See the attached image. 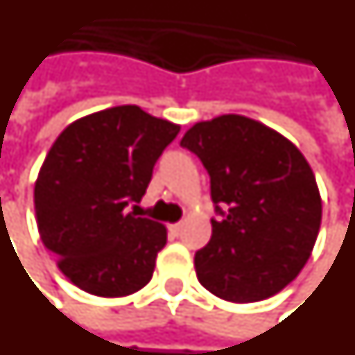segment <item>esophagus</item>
I'll return each instance as SVG.
<instances>
[{"label": "esophagus", "mask_w": 355, "mask_h": 355, "mask_svg": "<svg viewBox=\"0 0 355 355\" xmlns=\"http://www.w3.org/2000/svg\"><path fill=\"white\" fill-rule=\"evenodd\" d=\"M180 230H182V222H177V224L169 225V231L173 233V235H178V233H180Z\"/></svg>", "instance_id": "obj_1"}]
</instances>
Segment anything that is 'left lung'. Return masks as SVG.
<instances>
[{"label": "left lung", "mask_w": 355, "mask_h": 355, "mask_svg": "<svg viewBox=\"0 0 355 355\" xmlns=\"http://www.w3.org/2000/svg\"><path fill=\"white\" fill-rule=\"evenodd\" d=\"M211 175L224 218L196 254L199 282L231 303H254L284 290L311 258L322 198L306 157L290 139L241 114L193 124L180 141ZM218 204L230 207L225 215Z\"/></svg>", "instance_id": "8db88e82"}]
</instances>
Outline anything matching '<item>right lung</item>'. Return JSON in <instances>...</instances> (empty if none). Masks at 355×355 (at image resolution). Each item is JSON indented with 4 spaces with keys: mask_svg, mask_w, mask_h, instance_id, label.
I'll list each match as a JSON object with an SVG mask.
<instances>
[{
    "mask_svg": "<svg viewBox=\"0 0 355 355\" xmlns=\"http://www.w3.org/2000/svg\"><path fill=\"white\" fill-rule=\"evenodd\" d=\"M178 131L137 105H120L71 122L52 143L33 190L39 235L86 293L124 297L150 282L167 230L128 207L141 201Z\"/></svg>",
    "mask_w": 355,
    "mask_h": 355,
    "instance_id": "add662e5",
    "label": "right lung"
}]
</instances>
